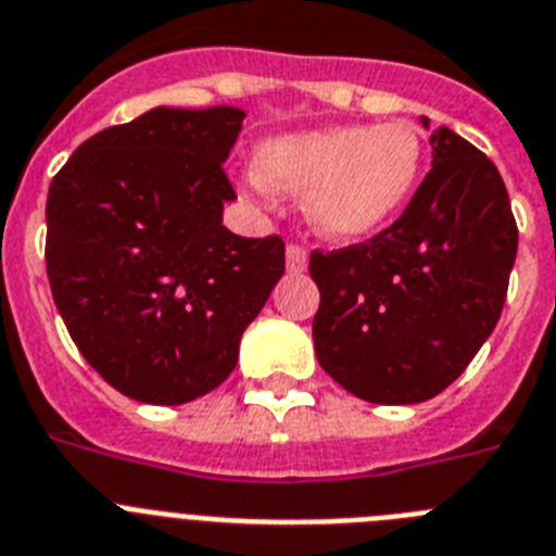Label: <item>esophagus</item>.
<instances>
[{
	"mask_svg": "<svg viewBox=\"0 0 556 556\" xmlns=\"http://www.w3.org/2000/svg\"><path fill=\"white\" fill-rule=\"evenodd\" d=\"M285 263H288V271L291 274H305L307 271V249L302 245H288L285 251Z\"/></svg>",
	"mask_w": 556,
	"mask_h": 556,
	"instance_id": "1",
	"label": "esophagus"
}]
</instances>
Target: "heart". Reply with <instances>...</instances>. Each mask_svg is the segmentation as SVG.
<instances>
[{
    "label": "heart",
    "mask_w": 556,
    "mask_h": 556,
    "mask_svg": "<svg viewBox=\"0 0 556 556\" xmlns=\"http://www.w3.org/2000/svg\"><path fill=\"white\" fill-rule=\"evenodd\" d=\"M254 167L263 185L305 198L307 220L325 238L364 240L412 201L422 142L408 123L332 125L265 139Z\"/></svg>",
    "instance_id": "b5f03b06"
}]
</instances>
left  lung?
<instances>
[{"mask_svg": "<svg viewBox=\"0 0 556 556\" xmlns=\"http://www.w3.org/2000/svg\"><path fill=\"white\" fill-rule=\"evenodd\" d=\"M428 128V117H422ZM433 164L389 229L313 251L321 369L378 405L437 397L467 369L504 311L518 226L498 167L439 125Z\"/></svg>", "mask_w": 556, "mask_h": 556, "instance_id": "8db88e82", "label": "left lung"}]
</instances>
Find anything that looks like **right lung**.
<instances>
[{
  "mask_svg": "<svg viewBox=\"0 0 556 556\" xmlns=\"http://www.w3.org/2000/svg\"><path fill=\"white\" fill-rule=\"evenodd\" d=\"M245 111L159 109L86 139L47 195V277L80 355L125 397L218 389L285 274V243L224 226Z\"/></svg>",
  "mask_w": 556,
  "mask_h": 556,
  "instance_id": "1",
  "label": "right lung"
}]
</instances>
